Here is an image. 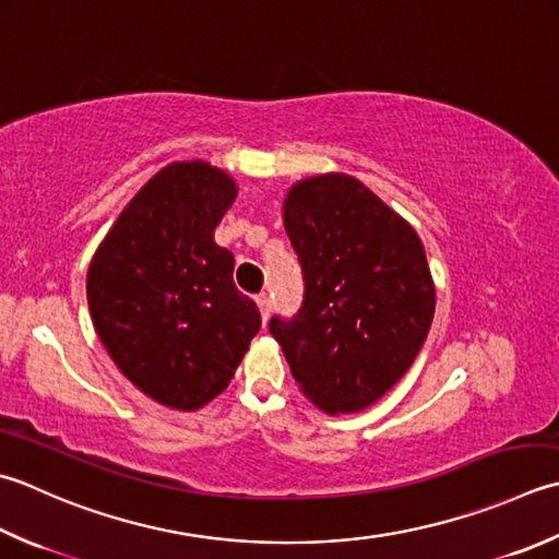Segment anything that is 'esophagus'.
<instances>
[{"mask_svg":"<svg viewBox=\"0 0 559 559\" xmlns=\"http://www.w3.org/2000/svg\"><path fill=\"white\" fill-rule=\"evenodd\" d=\"M257 305H259V310H261V317H264V322L269 320V312H271V298L266 293H261V295H257Z\"/></svg>","mask_w":559,"mask_h":559,"instance_id":"esophagus-1","label":"esophagus"}]
</instances>
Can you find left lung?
Returning a JSON list of instances; mask_svg holds the SVG:
<instances>
[{"instance_id": "8db88e82", "label": "left lung", "mask_w": 559, "mask_h": 559, "mask_svg": "<svg viewBox=\"0 0 559 559\" xmlns=\"http://www.w3.org/2000/svg\"><path fill=\"white\" fill-rule=\"evenodd\" d=\"M283 225L305 298L269 330L312 404L326 414L366 409L407 373L431 330L436 288L421 239L348 174L295 183Z\"/></svg>"}]
</instances>
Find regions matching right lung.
I'll list each match as a JSON object with an SVG mask.
<instances>
[{
    "label": "right lung",
    "mask_w": 559,
    "mask_h": 559,
    "mask_svg": "<svg viewBox=\"0 0 559 559\" xmlns=\"http://www.w3.org/2000/svg\"><path fill=\"white\" fill-rule=\"evenodd\" d=\"M237 183L207 162H174L130 201L86 273L94 330L114 364L164 407L193 412L229 385L261 326L215 227Z\"/></svg>",
    "instance_id": "add662e5"
}]
</instances>
